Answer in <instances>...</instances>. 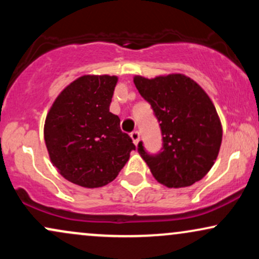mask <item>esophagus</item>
Wrapping results in <instances>:
<instances>
[{"label": "esophagus", "mask_w": 259, "mask_h": 259, "mask_svg": "<svg viewBox=\"0 0 259 259\" xmlns=\"http://www.w3.org/2000/svg\"><path fill=\"white\" fill-rule=\"evenodd\" d=\"M130 138L133 139L134 144L138 145L139 141H140V133L139 132H133L132 134H130Z\"/></svg>", "instance_id": "obj_1"}]
</instances>
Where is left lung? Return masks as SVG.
<instances>
[{"label": "left lung", "mask_w": 259, "mask_h": 259, "mask_svg": "<svg viewBox=\"0 0 259 259\" xmlns=\"http://www.w3.org/2000/svg\"><path fill=\"white\" fill-rule=\"evenodd\" d=\"M140 95L152 107L159 121L163 148L156 156L138 151L158 183L187 187L200 181L214 164L223 129L212 100L195 80L184 74L153 79L134 76Z\"/></svg>", "instance_id": "1"}]
</instances>
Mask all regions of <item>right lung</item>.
<instances>
[{"mask_svg": "<svg viewBox=\"0 0 259 259\" xmlns=\"http://www.w3.org/2000/svg\"><path fill=\"white\" fill-rule=\"evenodd\" d=\"M115 75H82L52 103L44 138L52 164L75 185L102 187L118 177L135 150L120 119L109 112Z\"/></svg>", "mask_w": 259, "mask_h": 259, "instance_id": "add662e5", "label": "right lung"}]
</instances>
